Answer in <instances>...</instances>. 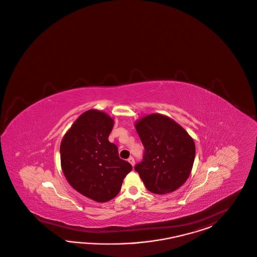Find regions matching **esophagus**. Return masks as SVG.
<instances>
[{"label": "esophagus", "mask_w": 257, "mask_h": 257, "mask_svg": "<svg viewBox=\"0 0 257 257\" xmlns=\"http://www.w3.org/2000/svg\"><path fill=\"white\" fill-rule=\"evenodd\" d=\"M128 162H129V163H131L132 165H133V166H134V165H135V159H134V158H133V157H130V158H129V159H128Z\"/></svg>", "instance_id": "1"}]
</instances>
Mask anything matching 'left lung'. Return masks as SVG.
I'll return each mask as SVG.
<instances>
[{"label":"left lung","mask_w":257,"mask_h":257,"mask_svg":"<svg viewBox=\"0 0 257 257\" xmlns=\"http://www.w3.org/2000/svg\"><path fill=\"white\" fill-rule=\"evenodd\" d=\"M144 146L142 162L135 166L146 188L155 194L175 191L187 181L193 166V139L175 120L151 114L137 122Z\"/></svg>","instance_id":"left-lung-1"}]
</instances>
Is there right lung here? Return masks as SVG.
Segmentation results:
<instances>
[{
  "label": "right lung",
  "instance_id": "1",
  "mask_svg": "<svg viewBox=\"0 0 257 257\" xmlns=\"http://www.w3.org/2000/svg\"><path fill=\"white\" fill-rule=\"evenodd\" d=\"M112 127L106 113L88 110L76 119L60 145L63 173L70 186L98 202L116 197L133 169L108 141Z\"/></svg>",
  "mask_w": 257,
  "mask_h": 257
}]
</instances>
